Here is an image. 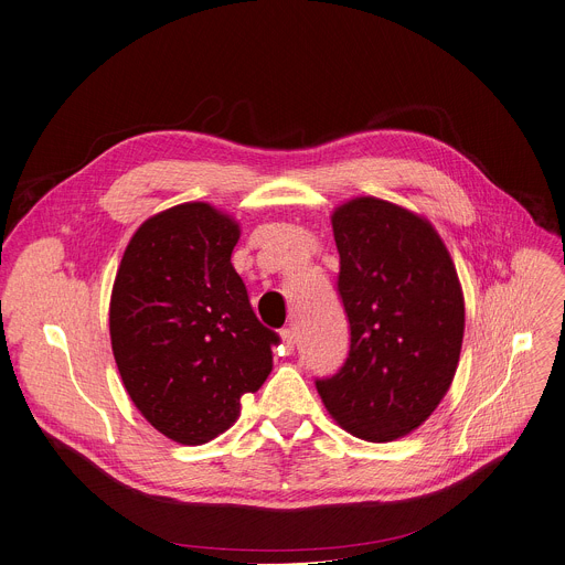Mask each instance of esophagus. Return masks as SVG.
<instances>
[{
	"label": "esophagus",
	"instance_id": "34e87169",
	"mask_svg": "<svg viewBox=\"0 0 565 565\" xmlns=\"http://www.w3.org/2000/svg\"><path fill=\"white\" fill-rule=\"evenodd\" d=\"M281 342H284V349L286 353H292L295 351V331L292 329H281Z\"/></svg>",
	"mask_w": 565,
	"mask_h": 565
}]
</instances>
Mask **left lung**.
<instances>
[{"mask_svg":"<svg viewBox=\"0 0 565 565\" xmlns=\"http://www.w3.org/2000/svg\"><path fill=\"white\" fill-rule=\"evenodd\" d=\"M331 223L351 338L342 367L316 387L344 430L392 441L422 426L448 392L465 297L446 245L417 214L355 198Z\"/></svg>","mask_w":565,"mask_h":565,"instance_id":"left-lung-1","label":"left lung"}]
</instances>
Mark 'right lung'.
<instances>
[{
  "label": "right lung",
  "mask_w": 565,
  "mask_h": 565,
  "mask_svg": "<svg viewBox=\"0 0 565 565\" xmlns=\"http://www.w3.org/2000/svg\"><path fill=\"white\" fill-rule=\"evenodd\" d=\"M238 225L204 202L148 218L130 238L110 299V338L139 413L180 444L238 417L273 370L279 335L254 316L232 266Z\"/></svg>",
  "instance_id": "add662e5"
}]
</instances>
